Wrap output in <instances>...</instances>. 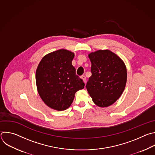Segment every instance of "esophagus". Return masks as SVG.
Instances as JSON below:
<instances>
[{"instance_id": "1", "label": "esophagus", "mask_w": 155, "mask_h": 155, "mask_svg": "<svg viewBox=\"0 0 155 155\" xmlns=\"http://www.w3.org/2000/svg\"><path fill=\"white\" fill-rule=\"evenodd\" d=\"M81 78L83 80V82H84V83H86V77L84 75H82V76L81 77Z\"/></svg>"}]
</instances>
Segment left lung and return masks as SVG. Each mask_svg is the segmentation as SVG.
<instances>
[{
  "label": "left lung",
  "mask_w": 155,
  "mask_h": 155,
  "mask_svg": "<svg viewBox=\"0 0 155 155\" xmlns=\"http://www.w3.org/2000/svg\"><path fill=\"white\" fill-rule=\"evenodd\" d=\"M92 75L86 89L94 104L108 107L122 94L127 83V71L123 60L110 50H98L88 55Z\"/></svg>",
  "instance_id": "obj_1"
}]
</instances>
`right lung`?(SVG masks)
Masks as SVG:
<instances>
[{"label":"right lung","instance_id":"obj_1","mask_svg":"<svg viewBox=\"0 0 155 155\" xmlns=\"http://www.w3.org/2000/svg\"><path fill=\"white\" fill-rule=\"evenodd\" d=\"M74 53L60 49L45 55L36 71L38 94L44 104L51 109L63 111L72 104L75 94L84 87L72 64Z\"/></svg>","mask_w":155,"mask_h":155}]
</instances>
